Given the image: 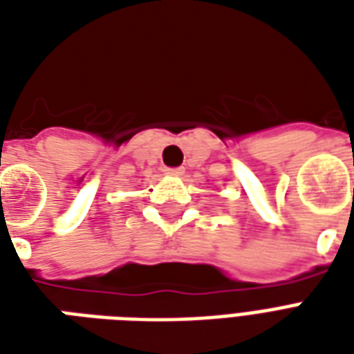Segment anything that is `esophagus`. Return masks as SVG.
I'll use <instances>...</instances> for the list:
<instances>
[{
    "label": "esophagus",
    "instance_id": "esophagus-1",
    "mask_svg": "<svg viewBox=\"0 0 354 354\" xmlns=\"http://www.w3.org/2000/svg\"><path fill=\"white\" fill-rule=\"evenodd\" d=\"M167 172H169V174H182L184 169H182V167H174V169H167Z\"/></svg>",
    "mask_w": 354,
    "mask_h": 354
}]
</instances>
